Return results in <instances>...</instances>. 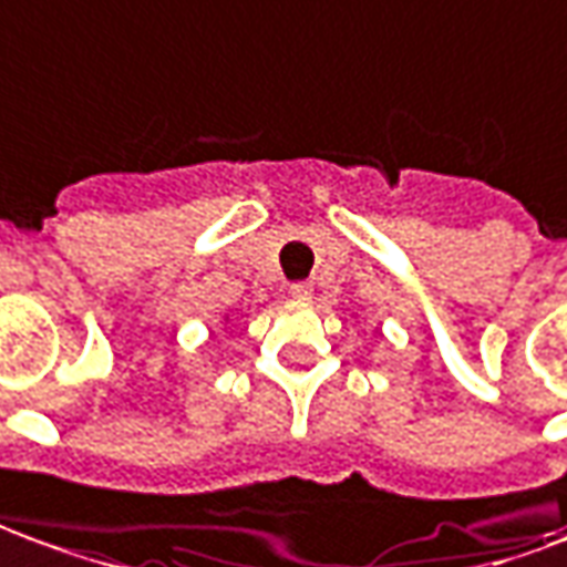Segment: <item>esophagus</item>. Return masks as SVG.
<instances>
[{"instance_id":"esophagus-1","label":"esophagus","mask_w":567,"mask_h":567,"mask_svg":"<svg viewBox=\"0 0 567 567\" xmlns=\"http://www.w3.org/2000/svg\"><path fill=\"white\" fill-rule=\"evenodd\" d=\"M290 296L292 299H299V302H308L311 299V284H306V280H296L290 287Z\"/></svg>"}]
</instances>
